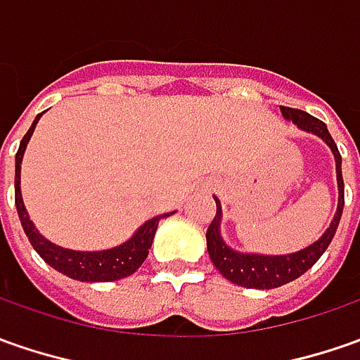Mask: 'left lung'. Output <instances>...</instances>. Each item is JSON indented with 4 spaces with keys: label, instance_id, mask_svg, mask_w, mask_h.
Here are the masks:
<instances>
[{
    "label": "left lung",
    "instance_id": "left-lung-1",
    "mask_svg": "<svg viewBox=\"0 0 360 360\" xmlns=\"http://www.w3.org/2000/svg\"><path fill=\"white\" fill-rule=\"evenodd\" d=\"M281 113L285 119H291L292 123H297V127L303 131L315 133L321 139H325L337 163V183H339V207L335 219L330 223V227L325 231V235L309 245L303 251H297L291 255H279V257H266V255H245L237 253L229 249L219 233V223H221V205L217 203V215L211 221L209 229H207V251L213 261V265L217 266L219 273L229 279L235 285H241L247 289H277L281 285H287L297 277H301L307 273L311 266L315 265L321 259V255L327 251V247L335 237V231L339 227V221L342 215V205H345V183H342L341 171V153L337 149V143L333 141L327 125L321 119L313 117L309 113H304L301 109H292V107H281Z\"/></svg>",
    "mask_w": 360,
    "mask_h": 360
}]
</instances>
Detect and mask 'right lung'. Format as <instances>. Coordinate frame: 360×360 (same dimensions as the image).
<instances>
[{
	"mask_svg": "<svg viewBox=\"0 0 360 360\" xmlns=\"http://www.w3.org/2000/svg\"><path fill=\"white\" fill-rule=\"evenodd\" d=\"M39 117H41V113L35 117L30 131L23 135V139L19 143L18 153H15V207H18L19 221H21V227L25 231L27 239H30L33 249L39 253V257L44 259L45 263H49L56 271L68 275L71 279L87 281V283H107V281H117L123 279V277H129L147 259L159 221L163 217L173 215V213H165V215L149 219L147 223H143L139 231L131 237L129 241H125L119 247H113V249H107V251H94V253L71 251V249L57 247L53 243L44 239L37 233V229L33 227L32 221H30V215H27L23 199H21V189H19L21 159H23L27 141H30V137H32Z\"/></svg>",
	"mask_w": 360,
	"mask_h": 360,
	"instance_id": "obj_1",
	"label": "right lung"
}]
</instances>
